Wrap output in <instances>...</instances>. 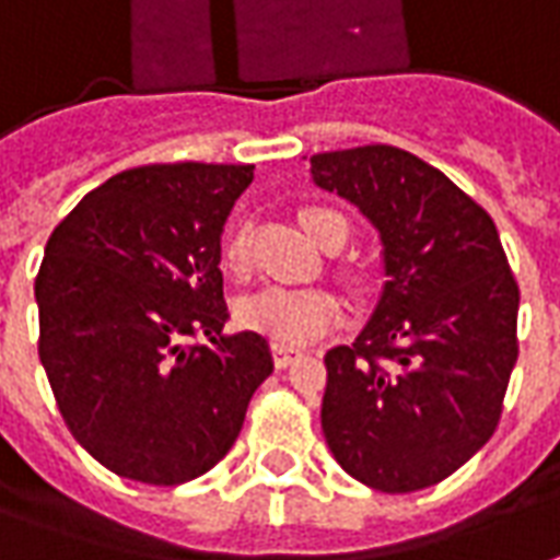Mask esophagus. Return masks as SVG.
<instances>
[{"mask_svg":"<svg viewBox=\"0 0 560 560\" xmlns=\"http://www.w3.org/2000/svg\"><path fill=\"white\" fill-rule=\"evenodd\" d=\"M272 358H276V366L284 370V366H291V363L300 358V351L291 346H279V342H276V346H272Z\"/></svg>","mask_w":560,"mask_h":560,"instance_id":"esophagus-1","label":"esophagus"}]
</instances>
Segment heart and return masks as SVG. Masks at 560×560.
I'll use <instances>...</instances> for the list:
<instances>
[{"label": "heart", "instance_id": "b5f03b06", "mask_svg": "<svg viewBox=\"0 0 560 560\" xmlns=\"http://www.w3.org/2000/svg\"><path fill=\"white\" fill-rule=\"evenodd\" d=\"M342 214L330 209H303L300 221L315 242L327 240V226ZM346 221V218H342ZM248 236L245 230H233L224 242V269L230 276H248ZM242 327L267 336L279 346H308L324 336L342 318V303L327 288H291V284H267L260 291L242 296L236 306Z\"/></svg>", "mask_w": 560, "mask_h": 560}]
</instances>
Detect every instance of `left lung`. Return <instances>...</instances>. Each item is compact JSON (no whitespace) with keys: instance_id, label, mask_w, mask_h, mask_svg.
I'll list each match as a JSON object with an SVG mask.
<instances>
[{"instance_id":"left-lung-1","label":"left lung","mask_w":560,"mask_h":560,"mask_svg":"<svg viewBox=\"0 0 560 560\" xmlns=\"http://www.w3.org/2000/svg\"><path fill=\"white\" fill-rule=\"evenodd\" d=\"M312 182L378 230L385 269L358 339L324 358V440L358 482L421 491L498 428L518 361V284L482 206L402 148L315 154Z\"/></svg>"}]
</instances>
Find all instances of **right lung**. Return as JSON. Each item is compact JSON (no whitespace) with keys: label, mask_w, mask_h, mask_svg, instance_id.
Instances as JSON below:
<instances>
[{"label":"right lung","mask_w":560,"mask_h":560,"mask_svg":"<svg viewBox=\"0 0 560 560\" xmlns=\"http://www.w3.org/2000/svg\"><path fill=\"white\" fill-rule=\"evenodd\" d=\"M252 178L248 163L117 172L50 233L38 358L72 436L124 479L212 470L272 373L264 336L224 334L221 233ZM194 332L213 346L185 347Z\"/></svg>","instance_id":"obj_1"}]
</instances>
